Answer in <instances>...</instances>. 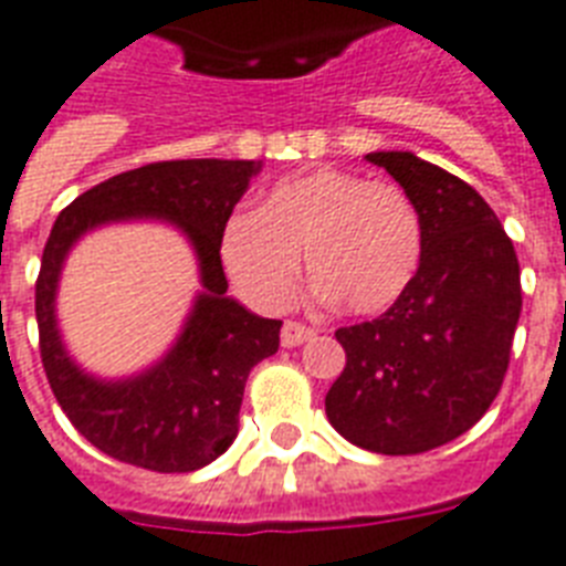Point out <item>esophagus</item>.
<instances>
[{"mask_svg":"<svg viewBox=\"0 0 566 566\" xmlns=\"http://www.w3.org/2000/svg\"><path fill=\"white\" fill-rule=\"evenodd\" d=\"M317 332L312 326H305V323H296V321H287L282 326V347H300L305 340H312Z\"/></svg>","mask_w":566,"mask_h":566,"instance_id":"1","label":"esophagus"}]
</instances>
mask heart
I'll return each mask as SVG.
<instances>
[{
  "instance_id": "b5f03b06",
  "label": "heart",
  "mask_w": 566,
  "mask_h": 566,
  "mask_svg": "<svg viewBox=\"0 0 566 566\" xmlns=\"http://www.w3.org/2000/svg\"><path fill=\"white\" fill-rule=\"evenodd\" d=\"M421 245V219L403 189L314 168L279 180L258 213L231 216L219 254L231 282L261 308L291 302L305 258L323 300L379 314L412 284Z\"/></svg>"
}]
</instances>
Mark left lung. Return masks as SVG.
<instances>
[{
    "mask_svg": "<svg viewBox=\"0 0 566 566\" xmlns=\"http://www.w3.org/2000/svg\"><path fill=\"white\" fill-rule=\"evenodd\" d=\"M421 219V264L377 321L335 332L347 365L326 395L340 437L377 454H421L481 421L502 388L520 312V261L465 180L412 150H374Z\"/></svg>",
    "mask_w": 566,
    "mask_h": 566,
    "instance_id": "obj_1",
    "label": "left lung"
}]
</instances>
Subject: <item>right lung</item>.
Segmentation results:
<instances>
[{
  "label": "right lung",
  "mask_w": 566,
  "mask_h": 566,
  "mask_svg": "<svg viewBox=\"0 0 566 566\" xmlns=\"http://www.w3.org/2000/svg\"><path fill=\"white\" fill-rule=\"evenodd\" d=\"M261 159H168L103 180L55 219L34 284L41 361L59 407L103 454L150 472H196L237 439L249 370L279 350L282 321L228 296L219 240ZM154 218L193 245L202 291L179 338L129 378L88 375L63 347L54 296L63 261L94 227Z\"/></svg>",
  "instance_id": "1"
}]
</instances>
